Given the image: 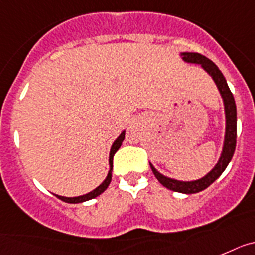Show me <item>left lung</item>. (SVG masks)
<instances>
[{"instance_id":"obj_1","label":"left lung","mask_w":255,"mask_h":255,"mask_svg":"<svg viewBox=\"0 0 255 255\" xmlns=\"http://www.w3.org/2000/svg\"><path fill=\"white\" fill-rule=\"evenodd\" d=\"M181 56H182L183 61H186V63L200 64L201 68L213 78L214 83L218 87V91H220L221 96L223 99L226 114V132L223 149L222 152H221L220 160L214 165L213 169L210 170L209 173L205 174L204 177L195 181L173 180V178H169V177H165L159 173L151 163H150V167H151L152 173L155 174L156 180L167 189L176 192H182V194H196V192L203 191V190L207 189L208 186L212 185L223 173V170L226 169V167L229 165L232 156H234L235 147H236V122H238V118H236V104H235L234 95L230 91L222 72L218 69V66L213 61L209 60L208 57L203 56V55L198 54V52H181Z\"/></svg>"}]
</instances>
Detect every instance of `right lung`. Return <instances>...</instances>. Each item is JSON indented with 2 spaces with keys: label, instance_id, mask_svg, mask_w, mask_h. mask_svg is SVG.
Here are the masks:
<instances>
[{
  "label": "right lung",
  "instance_id": "add662e5",
  "mask_svg": "<svg viewBox=\"0 0 255 255\" xmlns=\"http://www.w3.org/2000/svg\"><path fill=\"white\" fill-rule=\"evenodd\" d=\"M125 134H126V130H123L119 137L117 140L113 142L112 145V149H110V154H109V165H110V169H109V173L106 176V178L104 180V182L101 183L100 186H97L96 189L92 190L91 192L85 195H81V196H74V198H66V196H60V195H56V198H59L60 200L65 201V203H70V204H77V203H83V201H87L91 200V199L96 198L99 196L100 194H103L106 189H108V186L110 185V181H112V172H113V158H114V154L119 150L121 147L122 142L125 140Z\"/></svg>",
  "mask_w": 255,
  "mask_h": 255
}]
</instances>
